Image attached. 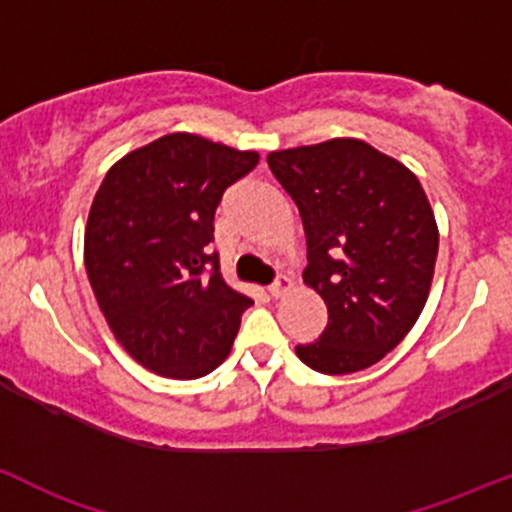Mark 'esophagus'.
<instances>
[{
	"mask_svg": "<svg viewBox=\"0 0 512 512\" xmlns=\"http://www.w3.org/2000/svg\"><path fill=\"white\" fill-rule=\"evenodd\" d=\"M289 289H292V279H289V277H284V274H279V277L274 279V282L270 284V294H272L274 299L284 297V294H287Z\"/></svg>",
	"mask_w": 512,
	"mask_h": 512,
	"instance_id": "34e87169",
	"label": "esophagus"
}]
</instances>
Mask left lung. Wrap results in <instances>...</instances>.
Here are the masks:
<instances>
[{
  "mask_svg": "<svg viewBox=\"0 0 512 512\" xmlns=\"http://www.w3.org/2000/svg\"><path fill=\"white\" fill-rule=\"evenodd\" d=\"M306 233L304 284L324 299L319 341L297 346L326 375L370 368L410 333L427 304L439 250L417 176L363 139H328L267 157Z\"/></svg>",
  "mask_w": 512,
  "mask_h": 512,
  "instance_id": "left-lung-1",
  "label": "left lung"
}]
</instances>
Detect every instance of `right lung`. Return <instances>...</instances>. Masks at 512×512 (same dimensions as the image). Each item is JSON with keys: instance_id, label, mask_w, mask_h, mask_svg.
<instances>
[{"instance_id": "1", "label": "right lung", "mask_w": 512, "mask_h": 512, "mask_svg": "<svg viewBox=\"0 0 512 512\" xmlns=\"http://www.w3.org/2000/svg\"><path fill=\"white\" fill-rule=\"evenodd\" d=\"M257 152L174 132L122 157L105 174L85 228L90 287L122 348L164 378H203L228 358L252 304L211 252L225 188Z\"/></svg>"}]
</instances>
